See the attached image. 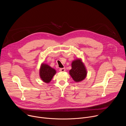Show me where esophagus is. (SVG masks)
<instances>
[{"instance_id": "1", "label": "esophagus", "mask_w": 126, "mask_h": 126, "mask_svg": "<svg viewBox=\"0 0 126 126\" xmlns=\"http://www.w3.org/2000/svg\"><path fill=\"white\" fill-rule=\"evenodd\" d=\"M59 71L60 72H64L65 71V68H60L59 69Z\"/></svg>"}]
</instances>
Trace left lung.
Listing matches in <instances>:
<instances>
[{"instance_id": "obj_1", "label": "left lung", "mask_w": 126, "mask_h": 126, "mask_svg": "<svg viewBox=\"0 0 126 126\" xmlns=\"http://www.w3.org/2000/svg\"><path fill=\"white\" fill-rule=\"evenodd\" d=\"M70 74L76 82L84 80L87 74L85 67L80 60H75L72 63V69L70 70Z\"/></svg>"}]
</instances>
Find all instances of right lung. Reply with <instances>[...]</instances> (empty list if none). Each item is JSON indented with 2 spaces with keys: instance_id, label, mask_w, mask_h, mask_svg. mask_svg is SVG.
<instances>
[{
  "instance_id": "1",
  "label": "right lung",
  "mask_w": 126,
  "mask_h": 126,
  "mask_svg": "<svg viewBox=\"0 0 126 126\" xmlns=\"http://www.w3.org/2000/svg\"><path fill=\"white\" fill-rule=\"evenodd\" d=\"M56 73L55 69L46 64H43L40 70V76L42 80L45 83H49Z\"/></svg>"
}]
</instances>
